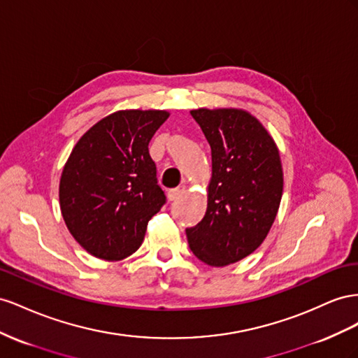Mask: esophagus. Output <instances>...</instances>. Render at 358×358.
Here are the masks:
<instances>
[{"instance_id": "obj_1", "label": "esophagus", "mask_w": 358, "mask_h": 358, "mask_svg": "<svg viewBox=\"0 0 358 358\" xmlns=\"http://www.w3.org/2000/svg\"><path fill=\"white\" fill-rule=\"evenodd\" d=\"M186 190H187V187L182 185V186H178V187H176V189H171L169 192H168V199L169 201H177L182 193H186Z\"/></svg>"}]
</instances>
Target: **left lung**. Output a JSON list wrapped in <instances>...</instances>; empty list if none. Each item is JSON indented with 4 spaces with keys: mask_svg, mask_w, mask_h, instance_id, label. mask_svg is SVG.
Listing matches in <instances>:
<instances>
[{
    "mask_svg": "<svg viewBox=\"0 0 358 358\" xmlns=\"http://www.w3.org/2000/svg\"><path fill=\"white\" fill-rule=\"evenodd\" d=\"M211 148L203 219L186 229L193 255L224 267L257 250L278 214L283 172L279 150L261 122L243 109H193Z\"/></svg>",
    "mask_w": 358,
    "mask_h": 358,
    "instance_id": "1",
    "label": "left lung"
}]
</instances>
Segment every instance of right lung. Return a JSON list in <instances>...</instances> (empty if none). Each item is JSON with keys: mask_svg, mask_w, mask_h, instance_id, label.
<instances>
[{"mask_svg": "<svg viewBox=\"0 0 358 358\" xmlns=\"http://www.w3.org/2000/svg\"><path fill=\"white\" fill-rule=\"evenodd\" d=\"M168 117L166 110H117L71 150L59 180L61 214L93 257H130L144 241L148 220L166 202L148 144Z\"/></svg>", "mask_w": 358, "mask_h": 358, "instance_id": "obj_1", "label": "right lung"}]
</instances>
